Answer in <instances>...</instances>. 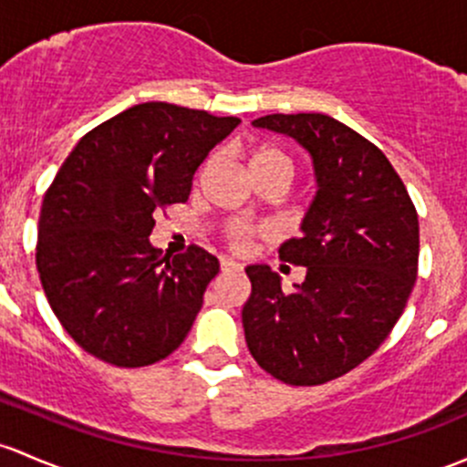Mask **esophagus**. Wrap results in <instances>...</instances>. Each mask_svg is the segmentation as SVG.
Returning a JSON list of instances; mask_svg holds the SVG:
<instances>
[{"instance_id":"esophagus-1","label":"esophagus","mask_w":467,"mask_h":467,"mask_svg":"<svg viewBox=\"0 0 467 467\" xmlns=\"http://www.w3.org/2000/svg\"><path fill=\"white\" fill-rule=\"evenodd\" d=\"M242 264L230 257H221V271H242Z\"/></svg>"}]
</instances>
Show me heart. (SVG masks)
<instances>
[{"label": "heart", "instance_id": "obj_1", "mask_svg": "<svg viewBox=\"0 0 467 467\" xmlns=\"http://www.w3.org/2000/svg\"><path fill=\"white\" fill-rule=\"evenodd\" d=\"M262 168H279V170H286L288 174H293V163L282 150L277 147H259V150L253 151L250 156V171L253 170H262ZM230 239L237 248L246 246V242L253 237V228L246 223H233L228 230Z\"/></svg>", "mask_w": 467, "mask_h": 467}]
</instances>
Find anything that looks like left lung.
Instances as JSON below:
<instances>
[{
  "label": "left lung",
  "instance_id": "obj_1",
  "mask_svg": "<svg viewBox=\"0 0 467 467\" xmlns=\"http://www.w3.org/2000/svg\"><path fill=\"white\" fill-rule=\"evenodd\" d=\"M254 127L296 139L313 161L317 192L302 237L279 257L306 268L302 284L253 264L242 320L264 371L286 385L345 376L382 345L410 299L419 268V214L387 156L324 114H271Z\"/></svg>",
  "mask_w": 467,
  "mask_h": 467
}]
</instances>
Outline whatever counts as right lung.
Segmentation results:
<instances>
[{"instance_id": "1", "label": "right lung", "mask_w": 467, "mask_h": 467, "mask_svg": "<svg viewBox=\"0 0 467 467\" xmlns=\"http://www.w3.org/2000/svg\"><path fill=\"white\" fill-rule=\"evenodd\" d=\"M239 118L143 102L82 136L44 196L37 273L78 345L116 367H145L179 349L219 259L190 246L159 259L154 214L185 203L194 171Z\"/></svg>"}]
</instances>
